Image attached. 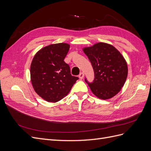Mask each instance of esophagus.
Here are the masks:
<instances>
[{
  "instance_id": "1",
  "label": "esophagus",
  "mask_w": 151,
  "mask_h": 151,
  "mask_svg": "<svg viewBox=\"0 0 151 151\" xmlns=\"http://www.w3.org/2000/svg\"><path fill=\"white\" fill-rule=\"evenodd\" d=\"M84 76V73H83V72H81L80 74H79V78H80L81 79H83Z\"/></svg>"
}]
</instances>
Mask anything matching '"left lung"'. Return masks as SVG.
I'll list each match as a JSON object with an SVG mask.
<instances>
[{"label":"left lung","mask_w":151,"mask_h":151,"mask_svg":"<svg viewBox=\"0 0 151 151\" xmlns=\"http://www.w3.org/2000/svg\"><path fill=\"white\" fill-rule=\"evenodd\" d=\"M94 70V79L89 82L85 78L93 93L102 99H109L119 93L128 74L125 60L111 45L98 43L84 48Z\"/></svg>","instance_id":"left-lung-1"}]
</instances>
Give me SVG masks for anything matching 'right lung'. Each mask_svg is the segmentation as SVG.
<instances>
[{"label": "right lung", "instance_id": "add662e5", "mask_svg": "<svg viewBox=\"0 0 151 151\" xmlns=\"http://www.w3.org/2000/svg\"><path fill=\"white\" fill-rule=\"evenodd\" d=\"M70 45L61 43L48 45L36 53L30 74L35 92L48 102L60 101L70 92L78 77L70 74L64 62Z\"/></svg>", "mask_w": 151, "mask_h": 151}]
</instances>
